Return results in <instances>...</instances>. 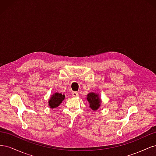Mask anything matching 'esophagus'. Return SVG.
Instances as JSON below:
<instances>
[{
  "label": "esophagus",
  "instance_id": "34e87169",
  "mask_svg": "<svg viewBox=\"0 0 156 156\" xmlns=\"http://www.w3.org/2000/svg\"><path fill=\"white\" fill-rule=\"evenodd\" d=\"M72 96L73 98H76V97H78V96H79V94H78V92H72Z\"/></svg>",
  "mask_w": 156,
  "mask_h": 156
}]
</instances>
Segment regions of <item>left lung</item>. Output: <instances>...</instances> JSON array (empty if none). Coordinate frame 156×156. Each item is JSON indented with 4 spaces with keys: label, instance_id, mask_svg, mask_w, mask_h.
I'll use <instances>...</instances> for the list:
<instances>
[{
    "label": "left lung",
    "instance_id": "obj_1",
    "mask_svg": "<svg viewBox=\"0 0 156 156\" xmlns=\"http://www.w3.org/2000/svg\"><path fill=\"white\" fill-rule=\"evenodd\" d=\"M87 99L89 103L90 107L92 110H98L99 107H100L101 99L99 97V94L94 92H90L88 94Z\"/></svg>",
    "mask_w": 156,
    "mask_h": 156
}]
</instances>
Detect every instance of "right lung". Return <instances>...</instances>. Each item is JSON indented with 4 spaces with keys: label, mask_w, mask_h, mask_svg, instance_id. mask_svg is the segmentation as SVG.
Returning <instances> with one entry per match:
<instances>
[{
    "label": "right lung",
    "mask_w": 156,
    "mask_h": 156,
    "mask_svg": "<svg viewBox=\"0 0 156 156\" xmlns=\"http://www.w3.org/2000/svg\"><path fill=\"white\" fill-rule=\"evenodd\" d=\"M65 95L64 94L56 92L52 96L49 100V106L50 108H53L59 106L61 103L64 100Z\"/></svg>",
    "instance_id": "obj_1"
}]
</instances>
